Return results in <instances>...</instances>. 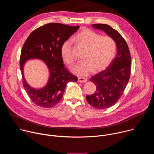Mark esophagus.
I'll use <instances>...</instances> for the list:
<instances>
[{
	"mask_svg": "<svg viewBox=\"0 0 154 154\" xmlns=\"http://www.w3.org/2000/svg\"><path fill=\"white\" fill-rule=\"evenodd\" d=\"M87 81V79L86 78H84V77H79L78 78V82H80V83H85Z\"/></svg>",
	"mask_w": 154,
	"mask_h": 154,
	"instance_id": "esophagus-1",
	"label": "esophagus"
}]
</instances>
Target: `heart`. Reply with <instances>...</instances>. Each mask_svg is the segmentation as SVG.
<instances>
[{
	"label": "heart",
	"instance_id": "1",
	"mask_svg": "<svg viewBox=\"0 0 154 154\" xmlns=\"http://www.w3.org/2000/svg\"><path fill=\"white\" fill-rule=\"evenodd\" d=\"M73 41L86 48L83 58L84 60L77 64L72 69L77 75H87L93 71L94 72L102 71L114 58L116 45L110 37L101 36L89 29H84L75 36ZM61 54L63 60L68 65L74 63L71 41L66 40L62 44Z\"/></svg>",
	"mask_w": 154,
	"mask_h": 154
}]
</instances>
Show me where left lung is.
Here are the masks:
<instances>
[{
	"mask_svg": "<svg viewBox=\"0 0 154 154\" xmlns=\"http://www.w3.org/2000/svg\"><path fill=\"white\" fill-rule=\"evenodd\" d=\"M92 27L105 32L117 47L116 57L109 66L91 77L96 90L94 94L86 97L93 107L105 109L115 105L122 95L130 76L131 55L125 40L118 31L107 24H95Z\"/></svg>",
	"mask_w": 154,
	"mask_h": 154,
	"instance_id": "8db88e82",
	"label": "left lung"
}]
</instances>
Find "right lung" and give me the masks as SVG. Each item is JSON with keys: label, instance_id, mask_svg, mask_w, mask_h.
<instances>
[{"label": "right lung", "instance_id": "right-lung-1", "mask_svg": "<svg viewBox=\"0 0 154 154\" xmlns=\"http://www.w3.org/2000/svg\"><path fill=\"white\" fill-rule=\"evenodd\" d=\"M79 28V26L72 27L60 23H49L33 31L25 41L20 57L23 86L30 99L38 106H54L61 100L67 83L77 82V77L64 67L61 47ZM30 59L42 60L49 69L48 82L41 89H33L25 80L23 66Z\"/></svg>", "mask_w": 154, "mask_h": 154}]
</instances>
